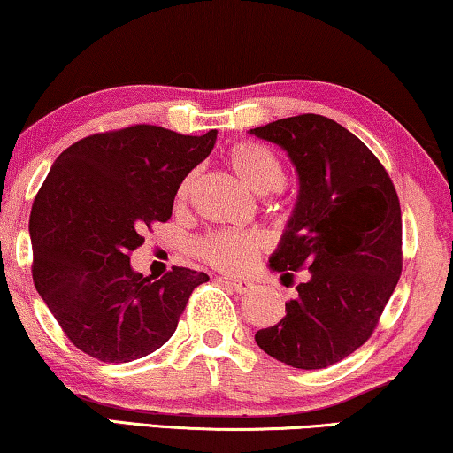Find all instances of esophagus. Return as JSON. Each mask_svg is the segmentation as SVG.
Wrapping results in <instances>:
<instances>
[{"label":"esophagus","mask_w":453,"mask_h":453,"mask_svg":"<svg viewBox=\"0 0 453 453\" xmlns=\"http://www.w3.org/2000/svg\"><path fill=\"white\" fill-rule=\"evenodd\" d=\"M218 281L221 285H226V288L238 291V293H248L250 291L254 285L250 281H246V279H232V277H219Z\"/></svg>","instance_id":"34e87169"}]
</instances>
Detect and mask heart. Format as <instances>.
Instances as JSON below:
<instances>
[{
    "mask_svg": "<svg viewBox=\"0 0 453 453\" xmlns=\"http://www.w3.org/2000/svg\"><path fill=\"white\" fill-rule=\"evenodd\" d=\"M227 165L252 193H277L288 182V168L275 151L266 145L254 142L235 143L227 151ZM196 172H188L178 184L174 205L180 209L193 195ZM199 257L213 269L224 273H244L250 269L260 252V238L254 232H232V229H215L195 244Z\"/></svg>",
    "mask_w": 453,
    "mask_h": 453,
    "instance_id": "obj_1",
    "label": "heart"
}]
</instances>
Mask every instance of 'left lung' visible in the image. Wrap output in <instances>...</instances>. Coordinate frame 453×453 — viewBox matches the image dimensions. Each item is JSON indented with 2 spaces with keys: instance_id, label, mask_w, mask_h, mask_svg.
Here are the masks:
<instances>
[{
  "instance_id": "1",
  "label": "left lung",
  "mask_w": 453,
  "mask_h": 453,
  "mask_svg": "<svg viewBox=\"0 0 453 453\" xmlns=\"http://www.w3.org/2000/svg\"><path fill=\"white\" fill-rule=\"evenodd\" d=\"M288 151L299 176L296 209L271 269L296 299L257 345L297 369H324L357 351L378 326L403 273V213L394 182L372 150L322 117L297 114L250 129Z\"/></svg>"
}]
</instances>
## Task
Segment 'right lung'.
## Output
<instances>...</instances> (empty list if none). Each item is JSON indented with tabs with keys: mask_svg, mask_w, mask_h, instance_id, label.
Here are the masks:
<instances>
[{
	"mask_svg": "<svg viewBox=\"0 0 453 453\" xmlns=\"http://www.w3.org/2000/svg\"><path fill=\"white\" fill-rule=\"evenodd\" d=\"M215 139V129L195 137L131 125L80 139L50 165L30 211L33 281L80 351L104 363L157 351L190 293L209 281L187 266L156 281L129 257L170 219L178 184Z\"/></svg>",
	"mask_w": 453,
	"mask_h": 453,
	"instance_id": "right-lung-1",
	"label": "right lung"
}]
</instances>
